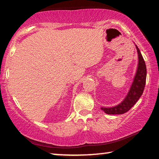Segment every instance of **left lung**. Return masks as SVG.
Instances as JSON below:
<instances>
[{"label":"left lung","mask_w":159,"mask_h":159,"mask_svg":"<svg viewBox=\"0 0 159 159\" xmlns=\"http://www.w3.org/2000/svg\"><path fill=\"white\" fill-rule=\"evenodd\" d=\"M135 46L138 54V66L133 84L128 95L121 103L109 108L102 107L101 109L107 114H123L128 111L135 104L143 93L145 83H146L147 67L140 51L137 45Z\"/></svg>","instance_id":"left-lung-1"}]
</instances>
